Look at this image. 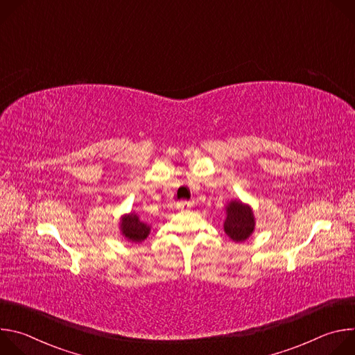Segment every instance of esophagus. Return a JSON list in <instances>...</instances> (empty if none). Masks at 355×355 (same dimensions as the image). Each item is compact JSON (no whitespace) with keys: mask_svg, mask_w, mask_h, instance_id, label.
I'll list each match as a JSON object with an SVG mask.
<instances>
[{"mask_svg":"<svg viewBox=\"0 0 355 355\" xmlns=\"http://www.w3.org/2000/svg\"><path fill=\"white\" fill-rule=\"evenodd\" d=\"M191 207H192V204L187 200H181L177 204V209H180V211H188V209H191Z\"/></svg>","mask_w":355,"mask_h":355,"instance_id":"1","label":"esophagus"}]
</instances>
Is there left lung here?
<instances>
[{"label":"left lung","mask_w":355,"mask_h":355,"mask_svg":"<svg viewBox=\"0 0 355 355\" xmlns=\"http://www.w3.org/2000/svg\"><path fill=\"white\" fill-rule=\"evenodd\" d=\"M225 211L226 219L223 222V230L233 241H245L254 233L256 218L248 204H244L240 199H230Z\"/></svg>","instance_id":"8db88e82"}]
</instances>
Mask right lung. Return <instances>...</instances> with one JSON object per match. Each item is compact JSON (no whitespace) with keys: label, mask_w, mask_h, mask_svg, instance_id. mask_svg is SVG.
Here are the masks:
<instances>
[{"label":"right lung","mask_w":355,"mask_h":355,"mask_svg":"<svg viewBox=\"0 0 355 355\" xmlns=\"http://www.w3.org/2000/svg\"><path fill=\"white\" fill-rule=\"evenodd\" d=\"M119 230L121 234L130 243H141L150 234L151 226L141 222L136 212H129L121 216L119 220Z\"/></svg>","instance_id":"right-lung-1"}]
</instances>
